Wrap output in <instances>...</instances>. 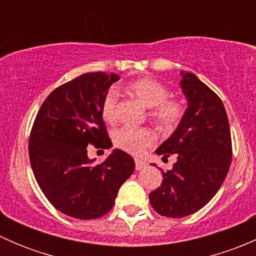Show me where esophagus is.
<instances>
[{"label":"esophagus","instance_id":"obj_1","mask_svg":"<svg viewBox=\"0 0 256 256\" xmlns=\"http://www.w3.org/2000/svg\"><path fill=\"white\" fill-rule=\"evenodd\" d=\"M135 167H136V171H140V170H144L146 167V162L144 160L140 158H136L135 160Z\"/></svg>","mask_w":256,"mask_h":256}]
</instances>
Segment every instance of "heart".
Here are the masks:
<instances>
[{
	"label": "heart",
	"instance_id": "heart-1",
	"mask_svg": "<svg viewBox=\"0 0 256 256\" xmlns=\"http://www.w3.org/2000/svg\"><path fill=\"white\" fill-rule=\"evenodd\" d=\"M128 94L135 98L147 109H151L152 120L162 128H174L182 118V106L176 100L167 99L168 90L162 82L151 78H140L125 86ZM104 120L114 122L118 118V95L114 90L106 92L102 105ZM156 140L154 132L147 128H122L114 134V144L130 154H141Z\"/></svg>",
	"mask_w": 256,
	"mask_h": 256
}]
</instances>
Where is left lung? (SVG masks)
Segmentation results:
<instances>
[{"label":"left lung","mask_w":256,"mask_h":256,"mask_svg":"<svg viewBox=\"0 0 256 256\" xmlns=\"http://www.w3.org/2000/svg\"><path fill=\"white\" fill-rule=\"evenodd\" d=\"M187 109L157 154L177 156L150 203L168 218L190 216L204 207L223 184L232 164V138L226 108L218 95L190 72H180ZM152 166H156L152 164Z\"/></svg>","instance_id":"8db88e82"}]
</instances>
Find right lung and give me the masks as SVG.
<instances>
[{
    "mask_svg": "<svg viewBox=\"0 0 256 256\" xmlns=\"http://www.w3.org/2000/svg\"><path fill=\"white\" fill-rule=\"evenodd\" d=\"M120 79L115 73H88L48 95L30 138V161L36 180L59 212L76 219L105 216L121 184L135 171V161L114 148L102 164L88 156V144L110 148L102 105Z\"/></svg>",
    "mask_w": 256,
    "mask_h": 256,
    "instance_id": "1",
    "label": "right lung"
}]
</instances>
